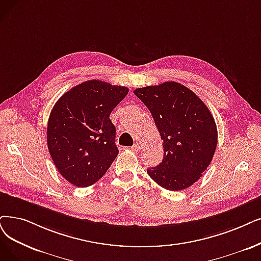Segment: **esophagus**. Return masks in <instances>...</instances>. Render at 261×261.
<instances>
[{
  "instance_id": "34e87169",
  "label": "esophagus",
  "mask_w": 261,
  "mask_h": 261,
  "mask_svg": "<svg viewBox=\"0 0 261 261\" xmlns=\"http://www.w3.org/2000/svg\"><path fill=\"white\" fill-rule=\"evenodd\" d=\"M132 150L135 152H138L141 150V144L139 142H135V144L132 147Z\"/></svg>"
}]
</instances>
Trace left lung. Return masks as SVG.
I'll list each match as a JSON object with an SVG mask.
<instances>
[{
    "mask_svg": "<svg viewBox=\"0 0 261 261\" xmlns=\"http://www.w3.org/2000/svg\"><path fill=\"white\" fill-rule=\"evenodd\" d=\"M150 110L164 147L162 163L148 168L160 186L182 191L200 179L210 165L217 144V128L209 108L179 82L134 91Z\"/></svg>",
    "mask_w": 261,
    "mask_h": 261,
    "instance_id": "1",
    "label": "left lung"
}]
</instances>
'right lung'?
<instances>
[{"label":"right lung","instance_id":"add662e5","mask_svg":"<svg viewBox=\"0 0 261 261\" xmlns=\"http://www.w3.org/2000/svg\"><path fill=\"white\" fill-rule=\"evenodd\" d=\"M127 93L125 87L89 80L67 91L52 108L47 126L49 153L72 185H93L116 160V126L109 116Z\"/></svg>","mask_w":261,"mask_h":261}]
</instances>
